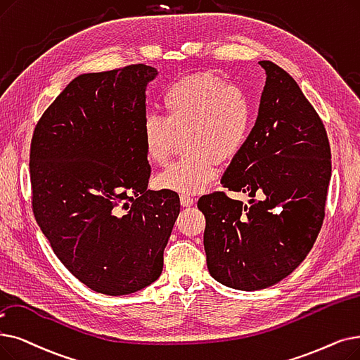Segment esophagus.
Instances as JSON below:
<instances>
[{"label": "esophagus", "instance_id": "esophagus-1", "mask_svg": "<svg viewBox=\"0 0 360 360\" xmlns=\"http://www.w3.org/2000/svg\"><path fill=\"white\" fill-rule=\"evenodd\" d=\"M181 206L182 207H190V206H193L194 205V198L193 197H190V195H186V194H181Z\"/></svg>", "mask_w": 360, "mask_h": 360}]
</instances>
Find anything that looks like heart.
Masks as SVG:
<instances>
[{
  "label": "heart",
  "instance_id": "obj_1",
  "mask_svg": "<svg viewBox=\"0 0 360 360\" xmlns=\"http://www.w3.org/2000/svg\"><path fill=\"white\" fill-rule=\"evenodd\" d=\"M163 116L147 115L143 144L150 163L163 166L182 136L186 151L165 169L154 185L160 190L200 193L214 179L216 167L232 162L253 128L248 94L212 72L184 76L169 84L160 97Z\"/></svg>",
  "mask_w": 360,
  "mask_h": 360
}]
</instances>
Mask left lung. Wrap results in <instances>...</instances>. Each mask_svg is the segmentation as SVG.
Instances as JSON below:
<instances>
[{
    "label": "left lung",
    "mask_w": 360,
    "mask_h": 360,
    "mask_svg": "<svg viewBox=\"0 0 360 360\" xmlns=\"http://www.w3.org/2000/svg\"><path fill=\"white\" fill-rule=\"evenodd\" d=\"M259 115L222 185L247 193L244 205L224 191L202 195L210 275L237 290H262L288 276L314 247L325 217L331 148L323 123L292 77L272 61ZM259 196L256 200L254 197Z\"/></svg>",
    "instance_id": "left-lung-1"
}]
</instances>
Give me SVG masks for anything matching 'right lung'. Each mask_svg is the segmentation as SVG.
Returning a JSON list of instances; mask_svg holds the SVG:
<instances>
[{
    "label": "right lung",
    "mask_w": 360,
    "mask_h": 360,
    "mask_svg": "<svg viewBox=\"0 0 360 360\" xmlns=\"http://www.w3.org/2000/svg\"><path fill=\"white\" fill-rule=\"evenodd\" d=\"M146 65L85 73L61 91L30 141L32 210L56 256L88 288L123 295L163 271L175 191L147 190Z\"/></svg>",
    "instance_id": "obj_1"
}]
</instances>
